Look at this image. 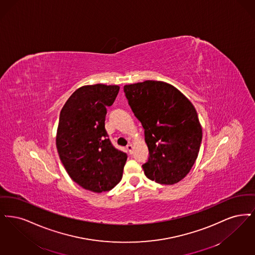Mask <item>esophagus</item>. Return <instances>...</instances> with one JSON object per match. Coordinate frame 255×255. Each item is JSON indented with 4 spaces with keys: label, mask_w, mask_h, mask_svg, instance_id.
Returning a JSON list of instances; mask_svg holds the SVG:
<instances>
[{
    "label": "esophagus",
    "mask_w": 255,
    "mask_h": 255,
    "mask_svg": "<svg viewBox=\"0 0 255 255\" xmlns=\"http://www.w3.org/2000/svg\"><path fill=\"white\" fill-rule=\"evenodd\" d=\"M127 149H128V151L131 154L132 153V150H133V146L132 144H128V145H127Z\"/></svg>",
    "instance_id": "esophagus-1"
}]
</instances>
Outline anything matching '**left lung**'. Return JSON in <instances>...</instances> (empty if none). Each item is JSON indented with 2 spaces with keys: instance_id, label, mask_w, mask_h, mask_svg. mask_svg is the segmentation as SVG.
<instances>
[{
  "instance_id": "obj_1",
  "label": "left lung",
  "mask_w": 255,
  "mask_h": 255,
  "mask_svg": "<svg viewBox=\"0 0 255 255\" xmlns=\"http://www.w3.org/2000/svg\"><path fill=\"white\" fill-rule=\"evenodd\" d=\"M134 115L144 129L149 157L145 176L163 185L186 177L202 142V127L191 102L175 87L147 80L124 86Z\"/></svg>"
}]
</instances>
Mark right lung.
Here are the masks:
<instances>
[{
    "label": "right lung",
    "mask_w": 255,
    "mask_h": 255,
    "mask_svg": "<svg viewBox=\"0 0 255 255\" xmlns=\"http://www.w3.org/2000/svg\"><path fill=\"white\" fill-rule=\"evenodd\" d=\"M119 86L96 84L76 89L59 118L56 146L68 175L93 192L111 190L122 179L128 155L111 144L105 128L107 107Z\"/></svg>",
    "instance_id": "1"
}]
</instances>
